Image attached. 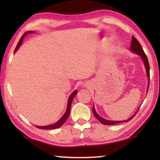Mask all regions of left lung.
<instances>
[{
  "label": "left lung",
  "mask_w": 160,
  "mask_h": 160,
  "mask_svg": "<svg viewBox=\"0 0 160 160\" xmlns=\"http://www.w3.org/2000/svg\"><path fill=\"white\" fill-rule=\"evenodd\" d=\"M131 50L132 51V52H134L135 53L138 54L140 56H141V58L142 59L143 62H144V64L145 66V68H146V72H147V75L149 78V80H150V65H149L148 63V58H147V56H146V54L145 53L144 51H143L142 48L141 47V45H140V42L138 41L136 38H135L134 36L132 37V39H131ZM149 88V87H148ZM138 111L136 112H135V114L131 116V118L127 119L126 121H109V120H106V119L104 118H102V117H100V116L97 114L95 109H94V108L93 107L92 108V112L94 113V115L95 117L97 118V120H98L100 123H102V124H104V125H114V124L116 123H120L121 122H128L130 120H131V119L134 117V116L136 114Z\"/></svg>",
  "instance_id": "1"
}]
</instances>
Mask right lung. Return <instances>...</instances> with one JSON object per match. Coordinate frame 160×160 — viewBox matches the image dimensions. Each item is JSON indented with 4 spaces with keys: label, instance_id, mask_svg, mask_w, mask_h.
<instances>
[{
    "label": "right lung",
    "instance_id": "obj_1",
    "mask_svg": "<svg viewBox=\"0 0 160 160\" xmlns=\"http://www.w3.org/2000/svg\"><path fill=\"white\" fill-rule=\"evenodd\" d=\"M32 33H34V32H33L28 31V32H26L25 33L23 34L22 36V37L20 38V41H19V42H18L17 47H16V48H15V52L18 49V48L20 47V45L22 44V42L23 39H24V37H25V35L28 34H32ZM77 92H78L76 90H75L71 94V95L70 96L69 99H68V107H67L66 112V113H64V115L62 116L60 120L58 121L56 123L52 124V125L46 126H36V127H37L38 128H40V129H55V128H59V127H61L65 122H66V121L67 120V118H68L69 114H70V107H71L72 101V99H73L74 97L75 96V94H77Z\"/></svg>",
    "mask_w": 160,
    "mask_h": 160
}]
</instances>
